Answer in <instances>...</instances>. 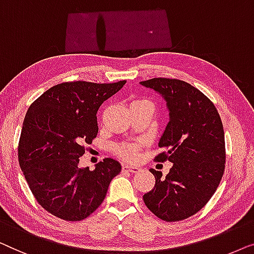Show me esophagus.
<instances>
[{"instance_id":"obj_1","label":"esophagus","mask_w":254,"mask_h":254,"mask_svg":"<svg viewBox=\"0 0 254 254\" xmlns=\"http://www.w3.org/2000/svg\"><path fill=\"white\" fill-rule=\"evenodd\" d=\"M122 169H123V171H130V173H132V174H137L140 171V168L137 166H130V164H123Z\"/></svg>"}]
</instances>
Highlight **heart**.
Returning a JSON list of instances; mask_svg holds the SVG:
<instances>
[{"label":"heart","instance_id":"1","mask_svg":"<svg viewBox=\"0 0 254 254\" xmlns=\"http://www.w3.org/2000/svg\"><path fill=\"white\" fill-rule=\"evenodd\" d=\"M137 103H149L147 100H134L131 102V105H137ZM119 154L123 158L128 160H134L138 156V147L135 145H122L119 148Z\"/></svg>","mask_w":254,"mask_h":254}]
</instances>
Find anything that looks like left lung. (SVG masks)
Returning <instances> with one entry per match:
<instances>
[{"label":"left lung","mask_w":254,"mask_h":254,"mask_svg":"<svg viewBox=\"0 0 254 254\" xmlns=\"http://www.w3.org/2000/svg\"><path fill=\"white\" fill-rule=\"evenodd\" d=\"M140 85L155 91L166 101L169 123L159 140L167 148L156 161L173 163L169 173L154 169L155 185L144 194L147 208L161 220L174 222L193 215L212 198L223 176L226 163L224 131L215 106L189 83L153 78Z\"/></svg>","instance_id":"8db88e82"}]
</instances>
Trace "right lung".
Returning <instances> with one entry per match:
<instances>
[{
  "instance_id": "add662e5",
  "label": "right lung",
  "mask_w": 254,
  "mask_h": 254,
  "mask_svg": "<svg viewBox=\"0 0 254 254\" xmlns=\"http://www.w3.org/2000/svg\"><path fill=\"white\" fill-rule=\"evenodd\" d=\"M72 81L59 84L32 103L25 115L18 161L30 190L60 219H86L106 198L121 163L107 158L94 170L79 167L85 144L98 134L96 113L126 85Z\"/></svg>"
}]
</instances>
